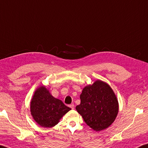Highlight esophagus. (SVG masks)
Listing matches in <instances>:
<instances>
[{
    "mask_svg": "<svg viewBox=\"0 0 148 148\" xmlns=\"http://www.w3.org/2000/svg\"><path fill=\"white\" fill-rule=\"evenodd\" d=\"M69 107H71V108L72 109H74V105L73 103H72V104L70 105Z\"/></svg>",
    "mask_w": 148,
    "mask_h": 148,
    "instance_id": "34e87169",
    "label": "esophagus"
}]
</instances>
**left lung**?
<instances>
[{"mask_svg":"<svg viewBox=\"0 0 148 148\" xmlns=\"http://www.w3.org/2000/svg\"><path fill=\"white\" fill-rule=\"evenodd\" d=\"M81 103L76 107L85 122L95 131L112 124L119 112V103L113 90L106 83L97 80L83 88Z\"/></svg>","mask_w":148,"mask_h":148,"instance_id":"obj_1","label":"left lung"}]
</instances>
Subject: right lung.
<instances>
[{
	"instance_id": "obj_1",
	"label": "right lung",
	"mask_w": 148,
	"mask_h": 148,
	"mask_svg": "<svg viewBox=\"0 0 148 148\" xmlns=\"http://www.w3.org/2000/svg\"><path fill=\"white\" fill-rule=\"evenodd\" d=\"M70 110V107L62 101L53 97L43 86L36 90L31 101V114L41 127H53Z\"/></svg>"
}]
</instances>
